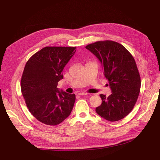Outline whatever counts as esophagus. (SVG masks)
Segmentation results:
<instances>
[{
    "instance_id": "1",
    "label": "esophagus",
    "mask_w": 160,
    "mask_h": 160,
    "mask_svg": "<svg viewBox=\"0 0 160 160\" xmlns=\"http://www.w3.org/2000/svg\"><path fill=\"white\" fill-rule=\"evenodd\" d=\"M78 95H88V93H85V92H81V93H78Z\"/></svg>"
}]
</instances>
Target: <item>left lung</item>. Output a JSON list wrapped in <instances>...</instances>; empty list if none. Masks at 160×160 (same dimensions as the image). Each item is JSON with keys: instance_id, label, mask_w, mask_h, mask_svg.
Wrapping results in <instances>:
<instances>
[{"instance_id": "left-lung-1", "label": "left lung", "mask_w": 160, "mask_h": 160, "mask_svg": "<svg viewBox=\"0 0 160 160\" xmlns=\"http://www.w3.org/2000/svg\"><path fill=\"white\" fill-rule=\"evenodd\" d=\"M85 48L101 62L112 93L108 98L100 95L102 103L96 108L97 113L109 122L124 118L133 109L141 88L134 58L122 45L113 41H98Z\"/></svg>"}]
</instances>
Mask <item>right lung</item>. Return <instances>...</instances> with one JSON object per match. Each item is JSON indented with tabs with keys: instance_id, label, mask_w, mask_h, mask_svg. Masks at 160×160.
Segmentation results:
<instances>
[{
	"instance_id": "right-lung-1",
	"label": "right lung",
	"mask_w": 160,
	"mask_h": 160,
	"mask_svg": "<svg viewBox=\"0 0 160 160\" xmlns=\"http://www.w3.org/2000/svg\"><path fill=\"white\" fill-rule=\"evenodd\" d=\"M73 47H46L27 62L21 88L27 107L38 121L57 125L69 117L75 95L57 88L62 71L76 51Z\"/></svg>"
}]
</instances>
